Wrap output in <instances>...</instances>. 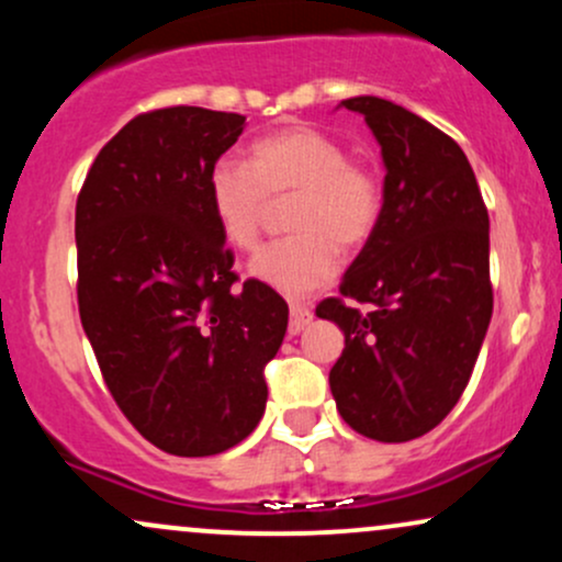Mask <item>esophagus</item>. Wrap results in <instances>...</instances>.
<instances>
[{
  "label": "esophagus",
  "instance_id": "1",
  "mask_svg": "<svg viewBox=\"0 0 562 562\" xmlns=\"http://www.w3.org/2000/svg\"><path fill=\"white\" fill-rule=\"evenodd\" d=\"M312 319H314L312 308L303 306V303H290V325H288V333H290V335L303 333L308 325H312Z\"/></svg>",
  "mask_w": 562,
  "mask_h": 562
}]
</instances>
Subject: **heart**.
Listing matches in <instances>:
<instances>
[{
	"instance_id": "heart-1",
	"label": "heart",
	"mask_w": 562,
	"mask_h": 562,
	"mask_svg": "<svg viewBox=\"0 0 562 562\" xmlns=\"http://www.w3.org/2000/svg\"><path fill=\"white\" fill-rule=\"evenodd\" d=\"M288 229L250 261L248 272L288 299H303L338 274L340 248L372 240L383 218V182L370 164L348 158L330 134L290 124L248 147V166L216 160L209 171V203L232 248L259 243L269 203L290 198Z\"/></svg>"
}]
</instances>
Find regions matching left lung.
Instances as JSON below:
<instances>
[{
    "label": "left lung",
    "mask_w": 562,
    "mask_h": 562,
    "mask_svg": "<svg viewBox=\"0 0 562 562\" xmlns=\"http://www.w3.org/2000/svg\"><path fill=\"white\" fill-rule=\"evenodd\" d=\"M340 105L375 134L385 203L340 282V295L373 312L342 299L317 306L346 335L330 391L357 434L402 443L434 430L473 375L494 308L488 211L465 153L441 128L380 97Z\"/></svg>",
    "instance_id": "8db88e82"
}]
</instances>
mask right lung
Wrapping results in <instances>:
<instances>
[{"instance_id": "right-lung-1", "label": "right lung", "mask_w": 562, "mask_h": 562, "mask_svg": "<svg viewBox=\"0 0 562 562\" xmlns=\"http://www.w3.org/2000/svg\"><path fill=\"white\" fill-rule=\"evenodd\" d=\"M245 115L177 105L142 113L94 158L76 200L79 314L126 420L177 457L227 451L267 406L263 367L288 303L235 256L209 203V171Z\"/></svg>"}]
</instances>
